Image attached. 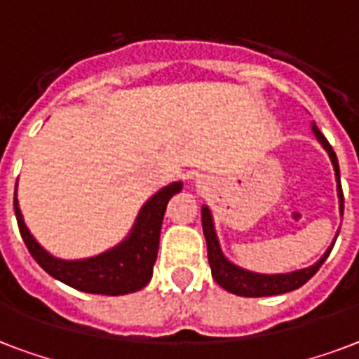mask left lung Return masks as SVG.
I'll list each match as a JSON object with an SVG mask.
<instances>
[{
	"instance_id": "obj_1",
	"label": "left lung",
	"mask_w": 359,
	"mask_h": 359,
	"mask_svg": "<svg viewBox=\"0 0 359 359\" xmlns=\"http://www.w3.org/2000/svg\"><path fill=\"white\" fill-rule=\"evenodd\" d=\"M313 130H315L316 138L322 142V146L327 149V154H330V157H332L333 166H335L339 204H341V213H343L344 196H343V187H341V176H339L337 155H335V151H333L332 144L326 140V136L322 135L316 125H313ZM202 229H204L205 243H208V260H210L213 279L217 280L224 290H229V292L232 294H238V296H245V298H262V296H275V294H285V292H290V290H296V288H299L302 285H305V283H307V280H309L311 277L318 271V269H320V266L324 264L327 255L332 252L333 245H335V241H333L332 247L324 252V257H322L315 266H311V268L299 269V271H294V273H286V275H258V273H251V271H245V269L238 268V266L230 264L229 260L223 257V252H221V249H219L217 236H215V230H213L211 213L208 208H202Z\"/></svg>"
}]
</instances>
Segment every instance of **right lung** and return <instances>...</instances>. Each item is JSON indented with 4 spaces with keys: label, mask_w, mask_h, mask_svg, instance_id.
<instances>
[{
    "label": "right lung",
    "mask_w": 359,
    "mask_h": 359,
    "mask_svg": "<svg viewBox=\"0 0 359 359\" xmlns=\"http://www.w3.org/2000/svg\"><path fill=\"white\" fill-rule=\"evenodd\" d=\"M182 189V183L176 182L154 194L142 208L135 229L121 245L114 247L112 251L102 252L95 258L74 260V262L50 257L48 252L33 240V236L24 224L16 198L15 213L27 251L32 252V257L46 273L82 292L119 296V294L140 290L151 279L154 264L159 251V236L166 204Z\"/></svg>",
    "instance_id": "1"
}]
</instances>
